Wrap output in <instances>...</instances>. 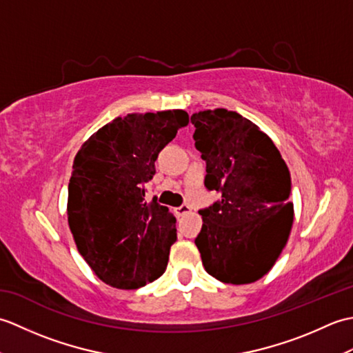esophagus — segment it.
<instances>
[{
    "label": "esophagus",
    "instance_id": "esophagus-1",
    "mask_svg": "<svg viewBox=\"0 0 353 353\" xmlns=\"http://www.w3.org/2000/svg\"><path fill=\"white\" fill-rule=\"evenodd\" d=\"M191 211V208L188 206V205H181L179 208H176V214L179 215V216H182V215H185V214H188Z\"/></svg>",
    "mask_w": 353,
    "mask_h": 353
}]
</instances>
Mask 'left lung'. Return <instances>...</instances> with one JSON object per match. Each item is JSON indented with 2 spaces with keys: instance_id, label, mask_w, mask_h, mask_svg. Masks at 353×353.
Returning a JSON list of instances; mask_svg holds the SVG:
<instances>
[{
  "instance_id": "1",
  "label": "left lung",
  "mask_w": 353,
  "mask_h": 353,
  "mask_svg": "<svg viewBox=\"0 0 353 353\" xmlns=\"http://www.w3.org/2000/svg\"><path fill=\"white\" fill-rule=\"evenodd\" d=\"M206 162L205 186L221 199L200 209L196 245L206 272L224 283H250L270 272L292 224L291 176L273 141L226 109L191 117Z\"/></svg>"
}]
</instances>
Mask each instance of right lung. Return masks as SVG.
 <instances>
[{
	"label": "right lung",
	"mask_w": 353,
	"mask_h": 353,
	"mask_svg": "<svg viewBox=\"0 0 353 353\" xmlns=\"http://www.w3.org/2000/svg\"><path fill=\"white\" fill-rule=\"evenodd\" d=\"M190 123L185 110L115 118L89 138L72 165L68 223L81 256L112 287L137 290L161 277L176 243V219L144 185L154 161Z\"/></svg>",
	"instance_id": "right-lung-1"
}]
</instances>
